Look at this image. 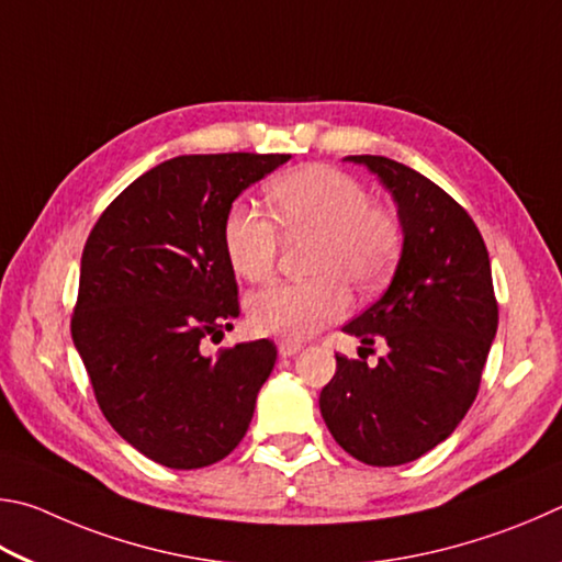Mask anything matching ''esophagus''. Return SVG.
Returning a JSON list of instances; mask_svg holds the SVG:
<instances>
[{
	"label": "esophagus",
	"mask_w": 562,
	"mask_h": 562,
	"mask_svg": "<svg viewBox=\"0 0 562 562\" xmlns=\"http://www.w3.org/2000/svg\"><path fill=\"white\" fill-rule=\"evenodd\" d=\"M301 342H296V340H279V352L283 358H293L296 356V352H301Z\"/></svg>",
	"instance_id": "esophagus-1"
}]
</instances>
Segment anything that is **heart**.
I'll use <instances>...</instances> for the list:
<instances>
[{"mask_svg": "<svg viewBox=\"0 0 562 562\" xmlns=\"http://www.w3.org/2000/svg\"><path fill=\"white\" fill-rule=\"evenodd\" d=\"M269 202L286 234L318 236L313 273L303 283H273L249 299L251 326L266 336L311 338L346 318L352 283L378 291L390 279L402 251L395 216L370 204L366 187L328 165H306L281 175L269 187ZM222 244L232 269L246 281L271 279L281 232L269 214L249 202H234L222 224Z\"/></svg>", "mask_w": 562, "mask_h": 562, "instance_id": "b5f03b06", "label": "heart"}]
</instances>
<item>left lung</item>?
<instances>
[{"label":"left lung","instance_id":"8db88e82","mask_svg":"<svg viewBox=\"0 0 562 562\" xmlns=\"http://www.w3.org/2000/svg\"><path fill=\"white\" fill-rule=\"evenodd\" d=\"M346 160L385 184L405 241L387 291L342 328L362 346L385 340L387 352L372 368L362 356H336V375L318 405L350 457L400 467L445 441L474 405L498 303L486 244L464 206L390 157Z\"/></svg>","mask_w":562,"mask_h":562}]
</instances>
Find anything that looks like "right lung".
Listing matches in <instances>:
<instances>
[{
	"label": "right lung",
	"instance_id": "add662e5",
	"mask_svg": "<svg viewBox=\"0 0 562 562\" xmlns=\"http://www.w3.org/2000/svg\"><path fill=\"white\" fill-rule=\"evenodd\" d=\"M289 157H172L127 184L88 234L74 346L111 427L167 469H202L229 454L273 370L271 340L216 358L202 356V340L239 316L222 244L226 210Z\"/></svg>",
	"mask_w": 562,
	"mask_h": 562
}]
</instances>
